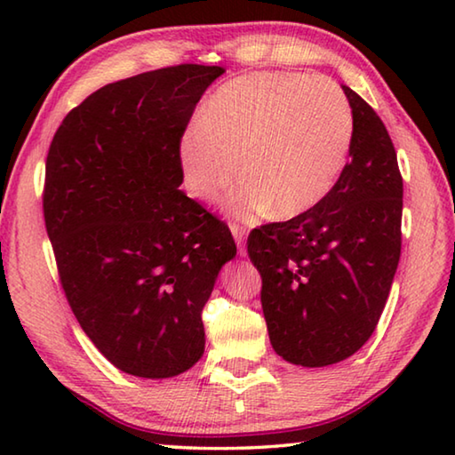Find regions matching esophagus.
I'll list each match as a JSON object with an SVG mask.
<instances>
[{
  "instance_id": "obj_1",
  "label": "esophagus",
  "mask_w": 455,
  "mask_h": 455,
  "mask_svg": "<svg viewBox=\"0 0 455 455\" xmlns=\"http://www.w3.org/2000/svg\"><path fill=\"white\" fill-rule=\"evenodd\" d=\"M230 230H233V236L236 241V246H238V252L244 257L246 255V249H244V236H246V230L243 227H238L236 222H230Z\"/></svg>"
}]
</instances>
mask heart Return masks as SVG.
<instances>
[{"mask_svg": "<svg viewBox=\"0 0 455 455\" xmlns=\"http://www.w3.org/2000/svg\"><path fill=\"white\" fill-rule=\"evenodd\" d=\"M353 112L333 82L292 72L244 74L214 90L179 140L192 196L214 200L238 176L227 211L252 220L311 212L341 179L353 142Z\"/></svg>", "mask_w": 455, "mask_h": 455, "instance_id": "1", "label": "heart"}]
</instances>
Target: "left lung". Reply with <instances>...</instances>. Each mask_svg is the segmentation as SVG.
Masks as SVG:
<instances>
[{
	"instance_id": "8db88e82",
	"label": "left lung",
	"mask_w": 455,
	"mask_h": 455,
	"mask_svg": "<svg viewBox=\"0 0 455 455\" xmlns=\"http://www.w3.org/2000/svg\"><path fill=\"white\" fill-rule=\"evenodd\" d=\"M349 163L311 212L252 230L246 251L263 279L273 349L325 367L363 347L379 323L402 255L403 179L387 128L351 88Z\"/></svg>"
}]
</instances>
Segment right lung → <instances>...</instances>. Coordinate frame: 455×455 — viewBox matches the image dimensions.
<instances>
[{
	"label": "right lung",
	"mask_w": 455,
	"mask_h": 455,
	"mask_svg": "<svg viewBox=\"0 0 455 455\" xmlns=\"http://www.w3.org/2000/svg\"><path fill=\"white\" fill-rule=\"evenodd\" d=\"M220 66L180 64L96 90L45 160L44 219L84 333L120 371L164 379L204 353L203 307L236 255L179 187V140Z\"/></svg>",
	"instance_id": "right-lung-1"
}]
</instances>
